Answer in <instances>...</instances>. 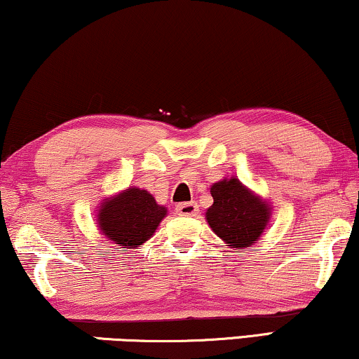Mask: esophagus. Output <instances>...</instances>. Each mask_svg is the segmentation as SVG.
I'll return each mask as SVG.
<instances>
[{
	"label": "esophagus",
	"mask_w": 359,
	"mask_h": 359,
	"mask_svg": "<svg viewBox=\"0 0 359 359\" xmlns=\"http://www.w3.org/2000/svg\"><path fill=\"white\" fill-rule=\"evenodd\" d=\"M199 205L196 203H181L176 205V212L180 215H186V217H193V215L198 214Z\"/></svg>",
	"instance_id": "obj_1"
}]
</instances>
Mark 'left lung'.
I'll list each match as a JSON object with an SVG mask.
<instances>
[{"label": "left lung", "instance_id": "left-lung-1", "mask_svg": "<svg viewBox=\"0 0 359 359\" xmlns=\"http://www.w3.org/2000/svg\"><path fill=\"white\" fill-rule=\"evenodd\" d=\"M210 194L214 204L205 212V219L217 237L232 248H248L257 243L268 224V204L250 193L237 178L215 183Z\"/></svg>", "mask_w": 359, "mask_h": 359}]
</instances>
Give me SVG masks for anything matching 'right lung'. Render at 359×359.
Returning a JSON list of instances; mask_svg holds the SVG:
<instances>
[{
    "mask_svg": "<svg viewBox=\"0 0 359 359\" xmlns=\"http://www.w3.org/2000/svg\"><path fill=\"white\" fill-rule=\"evenodd\" d=\"M165 215L166 209L155 203L149 191L129 188L101 205L97 222L117 247L134 248L154 235Z\"/></svg>",
    "mask_w": 359,
    "mask_h": 359,
    "instance_id": "add662e5",
    "label": "right lung"
}]
</instances>
